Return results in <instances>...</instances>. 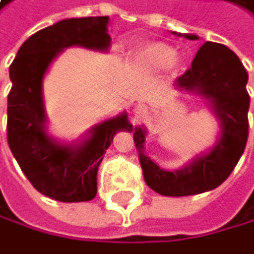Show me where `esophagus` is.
Listing matches in <instances>:
<instances>
[{"mask_svg": "<svg viewBox=\"0 0 254 254\" xmlns=\"http://www.w3.org/2000/svg\"><path fill=\"white\" fill-rule=\"evenodd\" d=\"M146 114H148V109H146L145 104H137L134 108V115L139 117V119H142V117H145Z\"/></svg>", "mask_w": 254, "mask_h": 254, "instance_id": "esophagus-1", "label": "esophagus"}]
</instances>
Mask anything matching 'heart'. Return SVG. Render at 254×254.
<instances>
[{"mask_svg":"<svg viewBox=\"0 0 254 254\" xmlns=\"http://www.w3.org/2000/svg\"><path fill=\"white\" fill-rule=\"evenodd\" d=\"M176 51L170 45L162 42L146 43L135 53V67L145 73H156L175 65Z\"/></svg>","mask_w":254,"mask_h":254,"instance_id":"heart-1","label":"heart"}]
</instances>
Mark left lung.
<instances>
[{
  "mask_svg": "<svg viewBox=\"0 0 254 254\" xmlns=\"http://www.w3.org/2000/svg\"><path fill=\"white\" fill-rule=\"evenodd\" d=\"M196 40L195 34H178ZM248 73L239 58L225 45L206 42L196 53L192 67L175 82V89L200 96L209 106L219 122L215 143L204 153L196 154L178 170H165L145 153L148 131L145 126L129 129L139 153L146 186L164 196L196 195L219 187L234 170L245 150L248 139L247 92Z\"/></svg>",
  "mask_w": 254,
  "mask_h": 254,
  "instance_id": "obj_1",
  "label": "left lung"
}]
</instances>
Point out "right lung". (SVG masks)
<instances>
[{
	"label": "right lung",
	"mask_w": 254,
	"mask_h": 254,
	"mask_svg": "<svg viewBox=\"0 0 254 254\" xmlns=\"http://www.w3.org/2000/svg\"><path fill=\"white\" fill-rule=\"evenodd\" d=\"M109 17L67 18L32 34L13 59L7 96V142L20 169L45 196L64 203L90 201L96 195V173L114 135L132 129L122 112L93 125L73 142L48 132L43 79L53 61L67 48L108 53Z\"/></svg>",
	"instance_id": "obj_1"
}]
</instances>
